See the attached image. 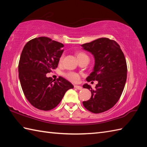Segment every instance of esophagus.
<instances>
[{"label":"esophagus","instance_id":"34e87169","mask_svg":"<svg viewBox=\"0 0 147 147\" xmlns=\"http://www.w3.org/2000/svg\"><path fill=\"white\" fill-rule=\"evenodd\" d=\"M74 88L78 89V90H82V87L81 86H78V85H74Z\"/></svg>","mask_w":147,"mask_h":147}]
</instances>
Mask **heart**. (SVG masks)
Wrapping results in <instances>:
<instances>
[{
    "instance_id": "heart-1",
    "label": "heart",
    "mask_w": 147,
    "mask_h": 147,
    "mask_svg": "<svg viewBox=\"0 0 147 147\" xmlns=\"http://www.w3.org/2000/svg\"><path fill=\"white\" fill-rule=\"evenodd\" d=\"M85 57H88L87 55L85 54V53L79 52L77 54V57L78 59V60ZM63 59H64V55H62L60 58V62H61L62 60H63ZM64 75L67 80H69L73 83H77L80 80V74H78L77 73H75V72H72V71L68 72V73H65Z\"/></svg>"
}]
</instances>
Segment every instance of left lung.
Here are the masks:
<instances>
[{
    "label": "left lung",
    "mask_w": 147,
    "mask_h": 147,
    "mask_svg": "<svg viewBox=\"0 0 147 147\" xmlns=\"http://www.w3.org/2000/svg\"><path fill=\"white\" fill-rule=\"evenodd\" d=\"M82 46L95 58L93 71L86 81H98L95 90L88 84L83 86L92 93L91 98L83 104L93 113H102L111 109L121 97L127 78L126 59L118 43L107 38L96 39Z\"/></svg>",
    "instance_id": "8db88e82"
}]
</instances>
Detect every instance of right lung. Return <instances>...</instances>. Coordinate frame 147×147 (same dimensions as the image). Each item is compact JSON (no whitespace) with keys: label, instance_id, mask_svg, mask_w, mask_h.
<instances>
[{"label":"right lung","instance_id":"right-lung-1","mask_svg":"<svg viewBox=\"0 0 147 147\" xmlns=\"http://www.w3.org/2000/svg\"><path fill=\"white\" fill-rule=\"evenodd\" d=\"M64 45L48 37H38L24 45L19 61V78L26 99L42 111L55 108L74 86L64 78L47 77L57 67Z\"/></svg>","mask_w":147,"mask_h":147}]
</instances>
